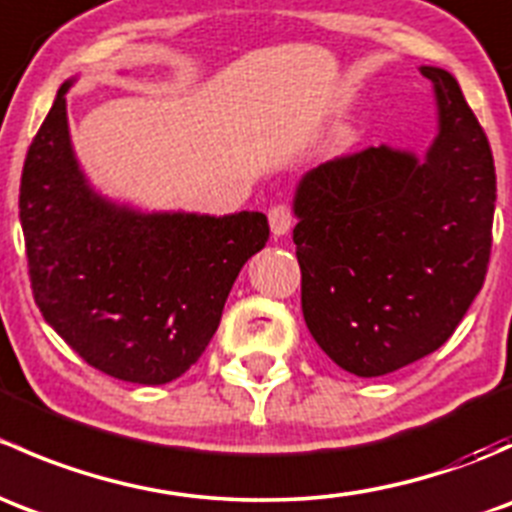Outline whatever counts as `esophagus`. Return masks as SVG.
<instances>
[{
    "mask_svg": "<svg viewBox=\"0 0 512 512\" xmlns=\"http://www.w3.org/2000/svg\"><path fill=\"white\" fill-rule=\"evenodd\" d=\"M267 218H270V230H272V235H275V237L287 235V232L292 230V225H294L292 210H289L287 205H275V208L270 210V215H267Z\"/></svg>",
    "mask_w": 512,
    "mask_h": 512,
    "instance_id": "obj_1",
    "label": "esophagus"
}]
</instances>
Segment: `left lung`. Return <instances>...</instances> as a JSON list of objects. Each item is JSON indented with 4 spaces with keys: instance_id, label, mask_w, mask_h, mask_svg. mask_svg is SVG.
Listing matches in <instances>:
<instances>
[{
    "instance_id": "obj_1",
    "label": "left lung",
    "mask_w": 512,
    "mask_h": 512,
    "mask_svg": "<svg viewBox=\"0 0 512 512\" xmlns=\"http://www.w3.org/2000/svg\"><path fill=\"white\" fill-rule=\"evenodd\" d=\"M421 74L436 98L423 156L379 146L329 160L302 175L292 200L304 322L334 364L364 379L446 344L488 270V138L453 74Z\"/></svg>"
}]
</instances>
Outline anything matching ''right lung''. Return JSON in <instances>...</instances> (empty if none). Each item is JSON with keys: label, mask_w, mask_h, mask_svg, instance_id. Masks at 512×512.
Here are the masks:
<instances>
[{"label": "right lung", "mask_w": 512, "mask_h": 512, "mask_svg": "<svg viewBox=\"0 0 512 512\" xmlns=\"http://www.w3.org/2000/svg\"><path fill=\"white\" fill-rule=\"evenodd\" d=\"M74 84H61L22 170L19 220L34 299L94 369L168 384L205 352L270 227L255 210L148 213L98 193L71 143L66 94Z\"/></svg>", "instance_id": "1"}]
</instances>
